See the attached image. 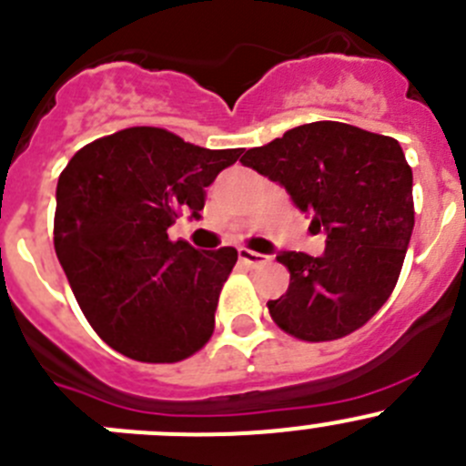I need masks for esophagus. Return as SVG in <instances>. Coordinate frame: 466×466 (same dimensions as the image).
<instances>
[{
	"instance_id": "1",
	"label": "esophagus",
	"mask_w": 466,
	"mask_h": 466,
	"mask_svg": "<svg viewBox=\"0 0 466 466\" xmlns=\"http://www.w3.org/2000/svg\"><path fill=\"white\" fill-rule=\"evenodd\" d=\"M240 260L245 265H251V268H256V265L268 263V256L258 254V251H251V249H240Z\"/></svg>"
}]
</instances>
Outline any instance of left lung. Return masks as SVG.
<instances>
[{"label": "left lung", "mask_w": 466, "mask_h": 466, "mask_svg": "<svg viewBox=\"0 0 466 466\" xmlns=\"http://www.w3.org/2000/svg\"><path fill=\"white\" fill-rule=\"evenodd\" d=\"M242 162L281 185L327 236L322 256H277L290 286L268 302L272 320L313 343L366 325L391 295L414 230L411 169L400 144L348 123L316 121L249 148Z\"/></svg>", "instance_id": "1"}]
</instances>
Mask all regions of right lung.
Wrapping results in <instances>:
<instances>
[{
  "instance_id": "1",
  "label": "right lung",
  "mask_w": 466,
  "mask_h": 466,
  "mask_svg": "<svg viewBox=\"0 0 466 466\" xmlns=\"http://www.w3.org/2000/svg\"><path fill=\"white\" fill-rule=\"evenodd\" d=\"M240 155L162 127H127L73 155L56 183L55 251L109 348L174 363L208 343L238 251H198L167 230L180 215L201 219L206 187Z\"/></svg>"
}]
</instances>
